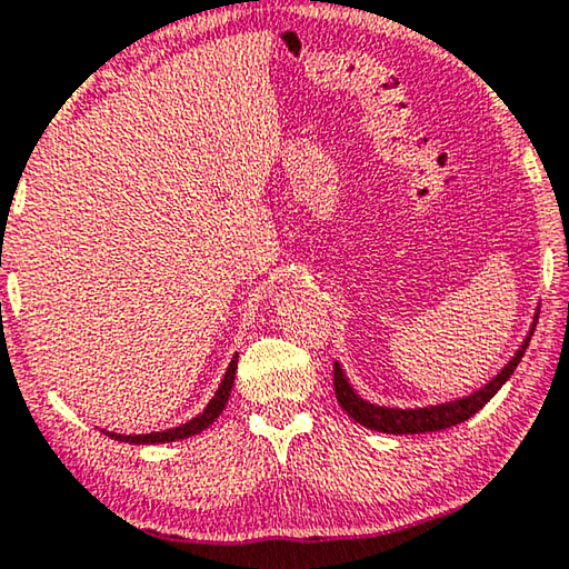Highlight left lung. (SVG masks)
I'll list each match as a JSON object with an SVG mask.
<instances>
[{"label":"left lung","instance_id":"8db88e82","mask_svg":"<svg viewBox=\"0 0 569 569\" xmlns=\"http://www.w3.org/2000/svg\"><path fill=\"white\" fill-rule=\"evenodd\" d=\"M537 319H539V311H533V321L529 327V335L523 337L519 350H516L513 358L506 362L501 372L490 378L486 386H480L478 391H472V393L462 396V398H455V401L417 406V409H398V406L370 403L368 398H362L358 391H355L350 378H347L345 368L339 366V360L335 362L337 401L347 411V417L362 423L366 429L383 431V435H423V431H439V429L455 427V423L468 421L472 413H478L482 406L490 401V398L501 391V386L506 383V380L513 376L516 366H519L523 352H527V347L531 342L533 329H537Z\"/></svg>","mask_w":569,"mask_h":569}]
</instances>
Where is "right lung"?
Here are the masks:
<instances>
[{"instance_id":"add662e5","label":"right lung","mask_w":569,"mask_h":569,"mask_svg":"<svg viewBox=\"0 0 569 569\" xmlns=\"http://www.w3.org/2000/svg\"><path fill=\"white\" fill-rule=\"evenodd\" d=\"M237 358H240V355L234 352L230 366H227L222 383H219L214 396H211V401L203 406V411L197 413V417L189 419L186 423H178V427L163 429V431H150V435H117V431H107V429H101V431H104L107 437L117 439V442H127V445H166V442H178V439H189L193 435H201L203 429H209L211 423L217 421L219 413L224 411L227 401H230V393L234 386V372H237Z\"/></svg>"}]
</instances>
